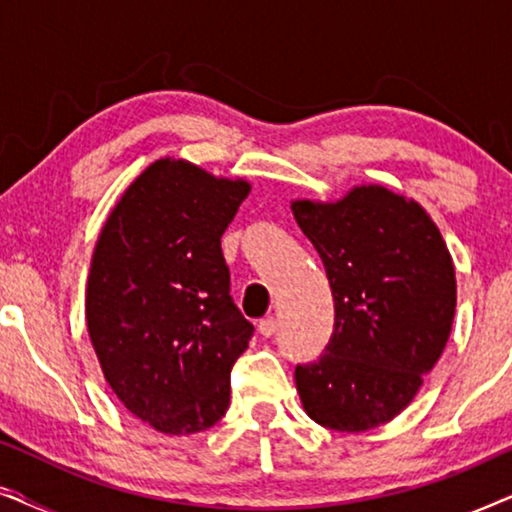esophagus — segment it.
<instances>
[{
  "label": "esophagus",
  "mask_w": 512,
  "mask_h": 512,
  "mask_svg": "<svg viewBox=\"0 0 512 512\" xmlns=\"http://www.w3.org/2000/svg\"><path fill=\"white\" fill-rule=\"evenodd\" d=\"M277 331V319L275 317H265L258 321V333L263 335V338H270L272 333Z\"/></svg>",
  "instance_id": "1"
}]
</instances>
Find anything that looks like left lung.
I'll use <instances>...</instances> for the list:
<instances>
[{
    "label": "left lung",
    "mask_w": 512,
    "mask_h": 512,
    "mask_svg": "<svg viewBox=\"0 0 512 512\" xmlns=\"http://www.w3.org/2000/svg\"><path fill=\"white\" fill-rule=\"evenodd\" d=\"M291 209L335 300L324 354L296 366L300 401L326 429H375L415 398L450 338V251L415 200L382 186H359L328 205L298 200Z\"/></svg>",
    "instance_id": "1"
}]
</instances>
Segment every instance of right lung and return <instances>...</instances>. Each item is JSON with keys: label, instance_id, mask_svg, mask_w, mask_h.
Segmentation results:
<instances>
[{"label": "right lung", "instance_id": "1", "mask_svg": "<svg viewBox=\"0 0 512 512\" xmlns=\"http://www.w3.org/2000/svg\"><path fill=\"white\" fill-rule=\"evenodd\" d=\"M249 195L184 160L146 167L104 223L90 263L86 321L125 408L188 436L226 415L230 370L254 324L230 296L221 235Z\"/></svg>", "mask_w": 512, "mask_h": 512}]
</instances>
